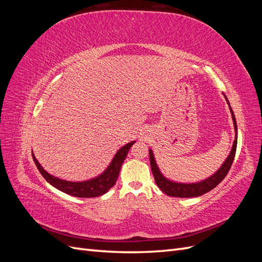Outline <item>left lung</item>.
Here are the masks:
<instances>
[{
    "label": "left lung",
    "mask_w": 262,
    "mask_h": 262,
    "mask_svg": "<svg viewBox=\"0 0 262 262\" xmlns=\"http://www.w3.org/2000/svg\"><path fill=\"white\" fill-rule=\"evenodd\" d=\"M225 99L227 101V104L229 105V102L225 96ZM229 110H231L232 118H233V122H234V128L236 132V137L233 147L231 149V153H229L228 157L223 163V165L217 169L215 173L207 179H204L199 182H194V184H184V182H175L167 179L166 177L163 176V173L161 172L160 168L157 167V164L155 162L154 154L152 152V149H148L149 152V163H150V168H152L153 176L155 179L156 185L158 186L164 193L170 196H177V198H193V196H200L204 193H207L211 191L212 189L215 188L220 182L223 180L226 175L228 173L229 169L232 167V164L234 162V157L236 153V147H237V124H236V119L235 115L233 113V110L229 106Z\"/></svg>",
    "instance_id": "1"
}]
</instances>
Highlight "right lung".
<instances>
[{
    "label": "right lung",
    "mask_w": 262,
    "mask_h": 262,
    "mask_svg": "<svg viewBox=\"0 0 262 262\" xmlns=\"http://www.w3.org/2000/svg\"><path fill=\"white\" fill-rule=\"evenodd\" d=\"M134 143H136V141H132L130 143L122 146L118 150L117 154L113 158L112 163L109 164L107 169L104 172L100 173V175L97 177H95L91 180H86V181L75 182V181H68V180H63V179L54 177L50 175L49 172H47L41 167V165L39 164V162L36 160L34 153H33V158L38 170L40 171L43 178L54 188L59 189L62 192L71 194L73 196H77V198H95V196L105 194L109 189H112L115 186L119 176V172H120L122 163L124 162L126 155L129 153V149Z\"/></svg>",
    "instance_id": "add662e5"
}]
</instances>
